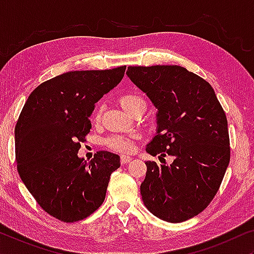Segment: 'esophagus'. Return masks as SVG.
Returning a JSON list of instances; mask_svg holds the SVG:
<instances>
[{
  "instance_id": "esophagus-1",
  "label": "esophagus",
  "mask_w": 254,
  "mask_h": 254,
  "mask_svg": "<svg viewBox=\"0 0 254 254\" xmlns=\"http://www.w3.org/2000/svg\"><path fill=\"white\" fill-rule=\"evenodd\" d=\"M131 161V157H129V156H121V164H127V163H129Z\"/></svg>"
}]
</instances>
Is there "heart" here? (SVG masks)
<instances>
[{"label": "heart", "instance_id": "1", "mask_svg": "<svg viewBox=\"0 0 254 254\" xmlns=\"http://www.w3.org/2000/svg\"><path fill=\"white\" fill-rule=\"evenodd\" d=\"M120 105L126 112L130 113L134 110L138 109V107H144L145 109V102L144 99L135 93H126V95L120 97ZM100 111L97 112V118H99ZM106 144L113 150L119 152H129L133 149V142H131V137L127 136H119V135H114L106 140Z\"/></svg>", "mask_w": 254, "mask_h": 254}]
</instances>
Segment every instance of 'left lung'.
Instances as JSON below:
<instances>
[{
    "mask_svg": "<svg viewBox=\"0 0 254 254\" xmlns=\"http://www.w3.org/2000/svg\"><path fill=\"white\" fill-rule=\"evenodd\" d=\"M126 74L157 109L145 151L173 157L159 166L145 162L144 206L170 223L190 220L214 199L230 162L224 111L209 83L180 65L128 67Z\"/></svg>",
    "mask_w": 254,
    "mask_h": 254,
    "instance_id": "obj_1",
    "label": "left lung"
}]
</instances>
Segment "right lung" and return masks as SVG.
<instances>
[{
	"instance_id": "obj_1",
	"label": "right lung",
	"mask_w": 254,
	"mask_h": 254,
	"mask_svg": "<svg viewBox=\"0 0 254 254\" xmlns=\"http://www.w3.org/2000/svg\"><path fill=\"white\" fill-rule=\"evenodd\" d=\"M126 65L58 75L31 92L15 127L17 170L45 211L64 222L88 217L104 202L120 157H78L95 104L123 79Z\"/></svg>"
}]
</instances>
